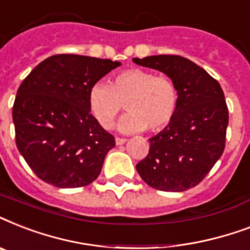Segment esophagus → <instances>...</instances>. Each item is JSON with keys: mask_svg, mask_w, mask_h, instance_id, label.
<instances>
[{"mask_svg": "<svg viewBox=\"0 0 250 250\" xmlns=\"http://www.w3.org/2000/svg\"><path fill=\"white\" fill-rule=\"evenodd\" d=\"M125 139H121V137H117V139H115V144L117 145H123L125 143Z\"/></svg>", "mask_w": 250, "mask_h": 250, "instance_id": "esophagus-1", "label": "esophagus"}]
</instances>
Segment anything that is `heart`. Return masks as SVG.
Returning <instances> with one entry per match:
<instances>
[{
  "label": "heart",
  "instance_id": "heart-1",
  "mask_svg": "<svg viewBox=\"0 0 250 250\" xmlns=\"http://www.w3.org/2000/svg\"><path fill=\"white\" fill-rule=\"evenodd\" d=\"M178 102V88L172 80L143 68L119 72L109 85L94 84L88 93L90 113L102 128L113 127L125 104L128 114L119 122V131L123 133L145 128L160 132L174 119Z\"/></svg>",
  "mask_w": 250,
  "mask_h": 250
}]
</instances>
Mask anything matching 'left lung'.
Masks as SVG:
<instances>
[{"label": "left lung", "mask_w": 250, "mask_h": 250, "mask_svg": "<svg viewBox=\"0 0 250 250\" xmlns=\"http://www.w3.org/2000/svg\"><path fill=\"white\" fill-rule=\"evenodd\" d=\"M139 66L164 72L178 88L174 119L149 139L148 156L136 165L141 179L154 189L183 192L209 174L225 150L229 109L217 80L179 56L133 58Z\"/></svg>", "instance_id": "8db88e82"}]
</instances>
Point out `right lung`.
<instances>
[{"label": "right lung", "instance_id": "add662e5", "mask_svg": "<svg viewBox=\"0 0 250 250\" xmlns=\"http://www.w3.org/2000/svg\"><path fill=\"white\" fill-rule=\"evenodd\" d=\"M121 62L57 54L23 80L13 107L18 150L35 174L58 188L88 186L115 146L90 114L89 89Z\"/></svg>", "mask_w": 250, "mask_h": 250}]
</instances>
